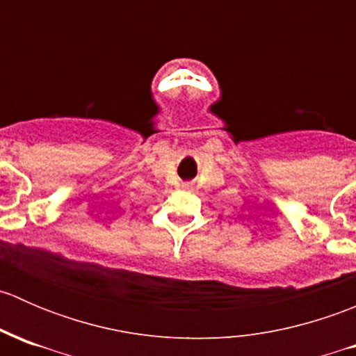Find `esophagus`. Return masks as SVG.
I'll list each match as a JSON object with an SVG mask.
<instances>
[{
	"instance_id": "esophagus-1",
	"label": "esophagus",
	"mask_w": 356,
	"mask_h": 356,
	"mask_svg": "<svg viewBox=\"0 0 356 356\" xmlns=\"http://www.w3.org/2000/svg\"><path fill=\"white\" fill-rule=\"evenodd\" d=\"M184 188H186V186H184Z\"/></svg>"
}]
</instances>
